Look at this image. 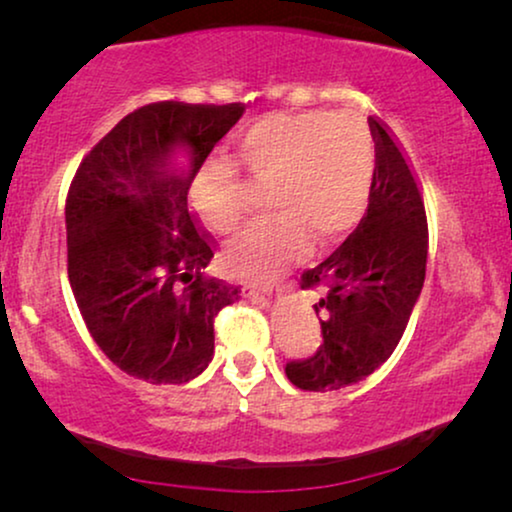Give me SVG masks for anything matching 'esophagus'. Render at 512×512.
I'll return each mask as SVG.
<instances>
[{
    "label": "esophagus",
    "instance_id": "34e87169",
    "mask_svg": "<svg viewBox=\"0 0 512 512\" xmlns=\"http://www.w3.org/2000/svg\"><path fill=\"white\" fill-rule=\"evenodd\" d=\"M275 289H277L275 282H249L247 284L249 296H272Z\"/></svg>",
    "mask_w": 512,
    "mask_h": 512
}]
</instances>
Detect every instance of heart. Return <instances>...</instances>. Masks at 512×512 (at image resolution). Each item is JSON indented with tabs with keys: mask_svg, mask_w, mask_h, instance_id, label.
Returning <instances> with one entry per match:
<instances>
[{
	"mask_svg": "<svg viewBox=\"0 0 512 512\" xmlns=\"http://www.w3.org/2000/svg\"><path fill=\"white\" fill-rule=\"evenodd\" d=\"M235 165L251 184L270 188L272 219L228 249L240 275H270L303 254L310 237L333 244L359 226L373 191L377 151L368 125L333 111L272 114L237 139ZM193 207L216 235L244 221L240 181L230 165L209 163L191 186Z\"/></svg>",
	"mask_w": 512,
	"mask_h": 512,
	"instance_id": "obj_1",
	"label": "heart"
}]
</instances>
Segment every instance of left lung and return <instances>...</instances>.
<instances>
[{"mask_svg": "<svg viewBox=\"0 0 512 512\" xmlns=\"http://www.w3.org/2000/svg\"><path fill=\"white\" fill-rule=\"evenodd\" d=\"M377 165L359 226L324 263L303 272V289H319L314 305L321 345L310 359L286 363V377L305 391L349 387L394 354L426 275L429 228L408 160L380 121L368 118Z\"/></svg>", "mask_w": 512, "mask_h": 512, "instance_id": "obj_1", "label": "left lung"}]
</instances>
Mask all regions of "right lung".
<instances>
[{"instance_id":"add662e5","label":"right lung","mask_w":512,"mask_h":512,"mask_svg":"<svg viewBox=\"0 0 512 512\" xmlns=\"http://www.w3.org/2000/svg\"><path fill=\"white\" fill-rule=\"evenodd\" d=\"M244 104L135 109L83 158L67 193V272L107 359L149 384H184L214 356V317L235 286L205 277L214 247L188 188Z\"/></svg>"}]
</instances>
